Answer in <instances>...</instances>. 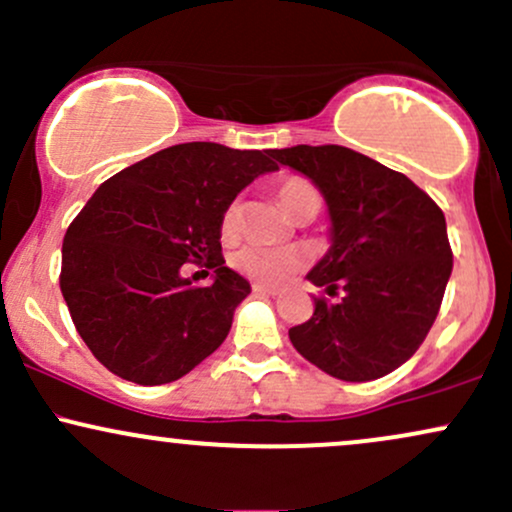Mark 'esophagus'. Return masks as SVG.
I'll return each instance as SVG.
<instances>
[{"label": "esophagus", "instance_id": "34e87169", "mask_svg": "<svg viewBox=\"0 0 512 512\" xmlns=\"http://www.w3.org/2000/svg\"><path fill=\"white\" fill-rule=\"evenodd\" d=\"M252 291H255V293H264V296H279V289H274V286H267V284H257V281H255V284H252Z\"/></svg>", "mask_w": 512, "mask_h": 512}]
</instances>
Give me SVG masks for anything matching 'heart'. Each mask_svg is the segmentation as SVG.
Here are the masks:
<instances>
[{"label": "heart", "instance_id": "obj_1", "mask_svg": "<svg viewBox=\"0 0 512 512\" xmlns=\"http://www.w3.org/2000/svg\"><path fill=\"white\" fill-rule=\"evenodd\" d=\"M279 195L281 207H284L286 214H293V209L303 202V199L313 197L315 190L308 180L303 178H289L279 185L276 190ZM240 221V207L238 202H231L223 211L221 219V231L223 236H231L238 228ZM233 269H238L240 274L248 276V279L257 281V284L267 286H281L301 272L303 257L293 250H279V248H262V245H243L231 255Z\"/></svg>", "mask_w": 512, "mask_h": 512}]
</instances>
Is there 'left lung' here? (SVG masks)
Here are the masks:
<instances>
[{
  "instance_id": "1",
  "label": "left lung",
  "mask_w": 512,
  "mask_h": 512,
  "mask_svg": "<svg viewBox=\"0 0 512 512\" xmlns=\"http://www.w3.org/2000/svg\"><path fill=\"white\" fill-rule=\"evenodd\" d=\"M281 166L315 182L332 221V245L308 279L315 298L291 344L332 378L366 383L402 366L424 344L452 272L443 211L407 175L346 146L274 149Z\"/></svg>"
}]
</instances>
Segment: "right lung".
Wrapping results in <instances>:
<instances>
[{"label": "right lung", "instance_id": "add662e5", "mask_svg": "<svg viewBox=\"0 0 512 512\" xmlns=\"http://www.w3.org/2000/svg\"><path fill=\"white\" fill-rule=\"evenodd\" d=\"M272 151L175 144L105 180L67 228L60 289L76 332L110 373L166 385L223 344L250 284L226 267L221 219ZM187 261L212 272L192 287Z\"/></svg>", "mask_w": 512, "mask_h": 512}]
</instances>
